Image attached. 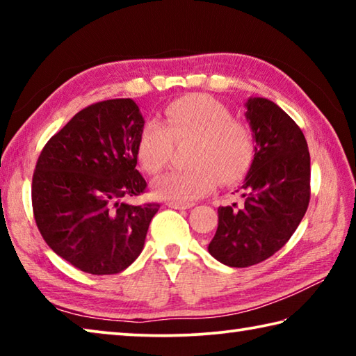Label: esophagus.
I'll list each match as a JSON object with an SVG mask.
<instances>
[{
  "instance_id": "esophagus-1",
  "label": "esophagus",
  "mask_w": 356,
  "mask_h": 356,
  "mask_svg": "<svg viewBox=\"0 0 356 356\" xmlns=\"http://www.w3.org/2000/svg\"><path fill=\"white\" fill-rule=\"evenodd\" d=\"M168 207L184 210V209H190V207H193V202H177V201H171V202H168Z\"/></svg>"
}]
</instances>
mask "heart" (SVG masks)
I'll list each match as a JSON object with an SVG mask.
<instances>
[{
	"mask_svg": "<svg viewBox=\"0 0 356 356\" xmlns=\"http://www.w3.org/2000/svg\"><path fill=\"white\" fill-rule=\"evenodd\" d=\"M174 143H191L186 163L159 179L155 193L165 200L191 202L209 195L216 180L231 185L242 180L254 161L256 141L248 125L209 95L193 94L171 102L163 124L147 120L138 135L136 156L144 171L156 176L170 163Z\"/></svg>",
	"mask_w": 356,
	"mask_h": 356,
	"instance_id": "heart-1",
	"label": "heart"
}]
</instances>
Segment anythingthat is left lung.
<instances>
[{
  "label": "left lung",
  "mask_w": 356,
  "mask_h": 356,
  "mask_svg": "<svg viewBox=\"0 0 356 356\" xmlns=\"http://www.w3.org/2000/svg\"><path fill=\"white\" fill-rule=\"evenodd\" d=\"M256 155L243 184L245 204L218 209L209 252L229 267H251L292 237L309 206L311 159L301 129L267 99L246 102Z\"/></svg>",
  "instance_id": "1"
}]
</instances>
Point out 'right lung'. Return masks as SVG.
<instances>
[{
    "mask_svg": "<svg viewBox=\"0 0 356 356\" xmlns=\"http://www.w3.org/2000/svg\"><path fill=\"white\" fill-rule=\"evenodd\" d=\"M144 125L131 99L76 113L42 149L33 174V213L47 245L81 272L120 273L140 256L160 204L120 202L147 188L136 170Z\"/></svg>",
    "mask_w": 356,
    "mask_h": 356,
    "instance_id": "obj_1",
    "label": "right lung"
}]
</instances>
